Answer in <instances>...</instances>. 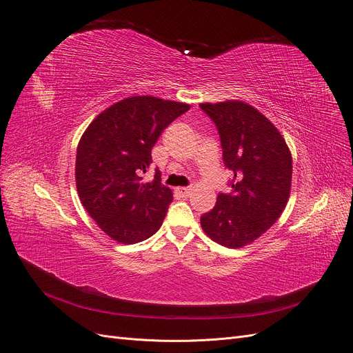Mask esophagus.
I'll use <instances>...</instances> for the list:
<instances>
[{
    "instance_id": "obj_1",
    "label": "esophagus",
    "mask_w": 353,
    "mask_h": 353,
    "mask_svg": "<svg viewBox=\"0 0 353 353\" xmlns=\"http://www.w3.org/2000/svg\"><path fill=\"white\" fill-rule=\"evenodd\" d=\"M176 193H177L180 197H183V199H188V197L190 196V193H192V189H190V188H177V189H176Z\"/></svg>"
}]
</instances>
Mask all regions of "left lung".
<instances>
[{
  "label": "left lung",
  "mask_w": 353,
  "mask_h": 353,
  "mask_svg": "<svg viewBox=\"0 0 353 353\" xmlns=\"http://www.w3.org/2000/svg\"><path fill=\"white\" fill-rule=\"evenodd\" d=\"M220 136L223 161L233 173L230 193L200 217L205 233L230 249L261 237L286 208L292 184V154L282 134L259 110L236 100L201 103Z\"/></svg>",
  "instance_id": "left-lung-1"
}]
</instances>
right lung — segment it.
Segmentation results:
<instances>
[{"label": "right lung", "instance_id": "obj_1", "mask_svg": "<svg viewBox=\"0 0 353 353\" xmlns=\"http://www.w3.org/2000/svg\"><path fill=\"white\" fill-rule=\"evenodd\" d=\"M189 104L152 96L124 99L105 108L87 127L77 147L76 184L83 206L100 229L132 245L161 226L173 193L156 173L141 183L152 148L163 130Z\"/></svg>", "mask_w": 353, "mask_h": 353}]
</instances>
